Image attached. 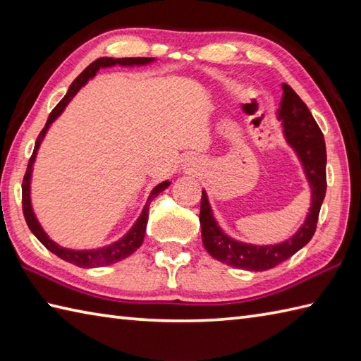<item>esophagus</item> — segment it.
Listing matches in <instances>:
<instances>
[{"mask_svg": "<svg viewBox=\"0 0 361 361\" xmlns=\"http://www.w3.org/2000/svg\"><path fill=\"white\" fill-rule=\"evenodd\" d=\"M189 166H194V164H189Z\"/></svg>", "mask_w": 361, "mask_h": 361, "instance_id": "34e87169", "label": "esophagus"}]
</instances>
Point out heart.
Segmentation results:
<instances>
[{
	"label": "heart",
	"mask_w": 361,
	"mask_h": 361,
	"mask_svg": "<svg viewBox=\"0 0 361 361\" xmlns=\"http://www.w3.org/2000/svg\"><path fill=\"white\" fill-rule=\"evenodd\" d=\"M231 88H233V87H231V85H228V90H231Z\"/></svg>",
	"instance_id": "b5f03b06"
}]
</instances>
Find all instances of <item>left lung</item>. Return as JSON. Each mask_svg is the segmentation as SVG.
<instances>
[{"label":"left lung","mask_w":361,"mask_h":361,"mask_svg":"<svg viewBox=\"0 0 361 361\" xmlns=\"http://www.w3.org/2000/svg\"><path fill=\"white\" fill-rule=\"evenodd\" d=\"M276 114L283 128V140L298 157L310 188V208L298 231L287 240L273 245H256L237 240L220 228L214 217L208 194L204 189L202 192L200 226L206 251L220 262L250 271L270 270L310 242L315 234L319 209L327 188V155L323 132L313 119L307 105L287 83H282V101Z\"/></svg>","instance_id":"left-lung-1"}]
</instances>
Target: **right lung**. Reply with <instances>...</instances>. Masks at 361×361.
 Instances as JSON below:
<instances>
[{
    "mask_svg": "<svg viewBox=\"0 0 361 361\" xmlns=\"http://www.w3.org/2000/svg\"><path fill=\"white\" fill-rule=\"evenodd\" d=\"M153 62H157L155 57H135V59H111V57H101L94 60L93 63L90 66H87L83 73L79 75L78 79H75L70 90H68V93L65 94V97L62 99L57 104L56 109H54L49 114L48 121H46L44 128L38 135L37 141H35V147L32 152V157L29 159V164L26 169V173H25V178H23V212H25V219H26V224L29 226L30 231L37 237L38 240H40L46 248H48L54 255L59 256L60 259L66 260V262L74 264L78 267L82 268H96V267H105V265H111V264H116L119 260L128 257L130 255H133V252L141 247L142 242H144V234H145V226H147V219H149V204L153 200V198H157L158 194L163 192L169 186H171V181L166 180L163 183H159L155 188L152 189V192L147 198V202H145L144 208L140 214V217L136 219L135 224L132 225V228L128 229V231L118 239L116 242H113L110 245H105V247L101 248H93V250H71V248H66L62 247V245H59L57 242H54L51 237L46 234V231L43 229V226L40 225V221H38L34 208H32V200H30V181H32V172H34V163H35V158H37V153L38 149H40V145L44 140L46 133H48V130L51 128L52 122H56L59 119L60 114L65 111V109L73 101V97L79 93V90L82 87H85L88 80L94 79V75L99 73V70H105V68H113V66H127V68H132V66H145V65H150Z\"/></svg>",
    "mask_w": 361,
    "mask_h": 361,
    "instance_id": "obj_1",
    "label": "right lung"
}]
</instances>
